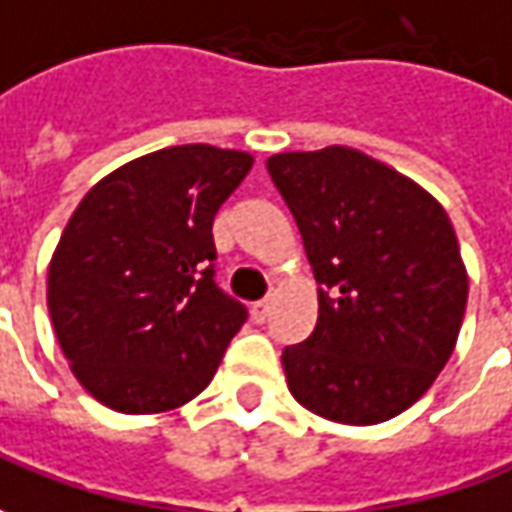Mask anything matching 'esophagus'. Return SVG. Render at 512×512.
I'll use <instances>...</instances> for the list:
<instances>
[{
  "instance_id": "esophagus-1",
  "label": "esophagus",
  "mask_w": 512,
  "mask_h": 512,
  "mask_svg": "<svg viewBox=\"0 0 512 512\" xmlns=\"http://www.w3.org/2000/svg\"><path fill=\"white\" fill-rule=\"evenodd\" d=\"M250 317H253L256 323H264V320L270 317V301L264 298V301L250 303Z\"/></svg>"
}]
</instances>
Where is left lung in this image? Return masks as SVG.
I'll return each instance as SVG.
<instances>
[{
	"mask_svg": "<svg viewBox=\"0 0 512 512\" xmlns=\"http://www.w3.org/2000/svg\"><path fill=\"white\" fill-rule=\"evenodd\" d=\"M317 278V326L281 354L295 401L337 424L396 418L446 368L468 301L460 245L424 186L354 147L267 158Z\"/></svg>",
	"mask_w": 512,
	"mask_h": 512,
	"instance_id": "left-lung-1",
	"label": "left lung"
}]
</instances>
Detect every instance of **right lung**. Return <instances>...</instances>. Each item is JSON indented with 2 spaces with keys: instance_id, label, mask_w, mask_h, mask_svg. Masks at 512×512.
<instances>
[{
  "instance_id": "1",
  "label": "right lung",
  "mask_w": 512,
  "mask_h": 512,
  "mask_svg": "<svg viewBox=\"0 0 512 512\" xmlns=\"http://www.w3.org/2000/svg\"><path fill=\"white\" fill-rule=\"evenodd\" d=\"M253 155L164 147L105 175L52 253L47 306L74 379L125 415L200 396L248 309L214 284V214Z\"/></svg>"
}]
</instances>
